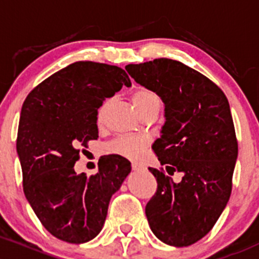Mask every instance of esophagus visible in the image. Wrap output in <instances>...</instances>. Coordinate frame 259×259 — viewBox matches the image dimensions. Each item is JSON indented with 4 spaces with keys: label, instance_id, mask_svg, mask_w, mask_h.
Wrapping results in <instances>:
<instances>
[{
    "label": "esophagus",
    "instance_id": "obj_1",
    "mask_svg": "<svg viewBox=\"0 0 259 259\" xmlns=\"http://www.w3.org/2000/svg\"><path fill=\"white\" fill-rule=\"evenodd\" d=\"M132 169L136 170V172H140V170L143 169V167L140 163H137V162H132Z\"/></svg>",
    "mask_w": 259,
    "mask_h": 259
}]
</instances>
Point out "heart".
<instances>
[{"label": "heart", "instance_id": "obj_1", "mask_svg": "<svg viewBox=\"0 0 259 259\" xmlns=\"http://www.w3.org/2000/svg\"><path fill=\"white\" fill-rule=\"evenodd\" d=\"M132 101L133 105L136 106L138 112L142 113L143 111L148 110L149 107L154 105H158L159 100L157 97L156 93H153L152 91L148 90H138L136 91L132 95ZM106 106L107 103H103L97 111V121L101 122L103 118V114H105ZM143 147H145V140L137 136H121V137L116 138L114 141H112L110 145L107 146V149L111 153L121 154V156L127 157V158H138L142 153Z\"/></svg>", "mask_w": 259, "mask_h": 259}]
</instances>
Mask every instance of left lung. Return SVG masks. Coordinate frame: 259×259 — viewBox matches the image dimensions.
<instances>
[{
    "label": "left lung",
    "instance_id": "obj_1",
    "mask_svg": "<svg viewBox=\"0 0 259 259\" xmlns=\"http://www.w3.org/2000/svg\"><path fill=\"white\" fill-rule=\"evenodd\" d=\"M126 70L137 83L164 103L166 122L152 145L163 169L151 168L157 192L146 206L154 236L163 243L187 247L203 238L227 206L238 143L227 97L202 73L169 58Z\"/></svg>",
    "mask_w": 259,
    "mask_h": 259
}]
</instances>
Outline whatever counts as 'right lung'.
<instances>
[{
  "label": "right lung",
  "instance_id": "right-lung-1",
  "mask_svg": "<svg viewBox=\"0 0 259 259\" xmlns=\"http://www.w3.org/2000/svg\"><path fill=\"white\" fill-rule=\"evenodd\" d=\"M122 86H131L117 66L78 61L34 87L21 110L17 154L23 192L52 236L86 243L105 225L112 194L131 172V162L110 154L93 176L77 175L79 148L97 140V110Z\"/></svg>",
  "mask_w": 259,
  "mask_h": 259
}]
</instances>
